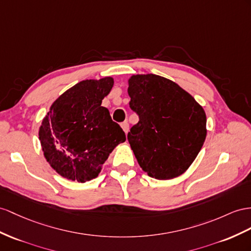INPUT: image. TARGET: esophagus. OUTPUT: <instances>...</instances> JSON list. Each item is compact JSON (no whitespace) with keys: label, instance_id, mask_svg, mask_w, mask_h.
<instances>
[{"label":"esophagus","instance_id":"34e87169","mask_svg":"<svg viewBox=\"0 0 251 251\" xmlns=\"http://www.w3.org/2000/svg\"><path fill=\"white\" fill-rule=\"evenodd\" d=\"M121 127H122V129L124 130L125 133H127L128 130H129V124H128L127 122H124V123H122V124H121Z\"/></svg>","mask_w":251,"mask_h":251}]
</instances>
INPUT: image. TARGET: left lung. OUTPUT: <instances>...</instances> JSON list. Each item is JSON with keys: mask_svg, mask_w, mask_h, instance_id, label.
Masks as SVG:
<instances>
[{"mask_svg": "<svg viewBox=\"0 0 251 251\" xmlns=\"http://www.w3.org/2000/svg\"><path fill=\"white\" fill-rule=\"evenodd\" d=\"M127 91L139 115L127 136L139 165L159 180L182 175L207 137L203 108L178 83L155 74L130 76Z\"/></svg>", "mask_w": 251, "mask_h": 251, "instance_id": "left-lung-1", "label": "left lung"}]
</instances>
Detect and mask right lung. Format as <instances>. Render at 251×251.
I'll return each instance as SVG.
<instances>
[{
	"label": "right lung",
	"instance_id": "add662e5",
	"mask_svg": "<svg viewBox=\"0 0 251 251\" xmlns=\"http://www.w3.org/2000/svg\"><path fill=\"white\" fill-rule=\"evenodd\" d=\"M114 80L86 79L68 89L50 107L39 127L44 158L63 178L86 182L99 176L125 132L101 106Z\"/></svg>",
	"mask_w": 251,
	"mask_h": 251
}]
</instances>
